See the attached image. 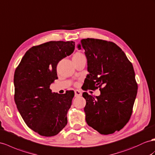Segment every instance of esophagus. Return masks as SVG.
I'll return each mask as SVG.
<instances>
[{
  "label": "esophagus",
  "instance_id": "34e87169",
  "mask_svg": "<svg viewBox=\"0 0 155 155\" xmlns=\"http://www.w3.org/2000/svg\"><path fill=\"white\" fill-rule=\"evenodd\" d=\"M74 94H75V96H76V97L81 96H82V92H81V90H74Z\"/></svg>",
  "mask_w": 155,
  "mask_h": 155
}]
</instances>
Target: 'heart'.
<instances>
[{
	"mask_svg": "<svg viewBox=\"0 0 155 155\" xmlns=\"http://www.w3.org/2000/svg\"><path fill=\"white\" fill-rule=\"evenodd\" d=\"M82 55H82V54L77 52V53H76V54H75L73 55V58H80V57L82 56Z\"/></svg>",
	"mask_w": 155,
	"mask_h": 155,
	"instance_id": "heart-1",
	"label": "heart"
}]
</instances>
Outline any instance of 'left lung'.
Wrapping results in <instances>:
<instances>
[{
	"instance_id": "left-lung-1",
	"label": "left lung",
	"mask_w": 155,
	"mask_h": 155,
	"mask_svg": "<svg viewBox=\"0 0 155 155\" xmlns=\"http://www.w3.org/2000/svg\"><path fill=\"white\" fill-rule=\"evenodd\" d=\"M78 48L85 50L89 72L83 90L100 88L101 92L99 96L82 94L87 124L104 135L120 130L132 115L137 92L132 63L112 42L88 38L82 40Z\"/></svg>"
}]
</instances>
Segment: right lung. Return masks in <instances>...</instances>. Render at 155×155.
Here are the masks:
<instances>
[{
    "mask_svg": "<svg viewBox=\"0 0 155 155\" xmlns=\"http://www.w3.org/2000/svg\"><path fill=\"white\" fill-rule=\"evenodd\" d=\"M73 41H50L27 50L15 71L14 100L27 126L42 136L57 135L67 124L74 91L52 93L59 61L73 52Z\"/></svg>",
    "mask_w": 155,
    "mask_h": 155,
    "instance_id": "right-lung-1",
    "label": "right lung"
}]
</instances>
